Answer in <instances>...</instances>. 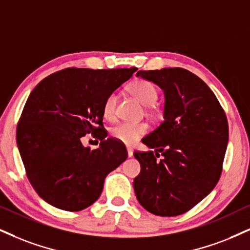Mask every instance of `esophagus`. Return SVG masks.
<instances>
[{
	"instance_id": "esophagus-1",
	"label": "esophagus",
	"mask_w": 250,
	"mask_h": 250,
	"mask_svg": "<svg viewBox=\"0 0 250 250\" xmlns=\"http://www.w3.org/2000/svg\"><path fill=\"white\" fill-rule=\"evenodd\" d=\"M127 154H128V158H132L133 156V149L131 147H127Z\"/></svg>"
}]
</instances>
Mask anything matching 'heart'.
Returning a JSON list of instances; mask_svg holds the SVG:
<instances>
[{
  "mask_svg": "<svg viewBox=\"0 0 250 250\" xmlns=\"http://www.w3.org/2000/svg\"><path fill=\"white\" fill-rule=\"evenodd\" d=\"M128 92L141 105L152 106L158 100V90L152 82L146 80H137L128 85ZM118 97L115 92L107 95L103 104V113L107 119L115 117ZM147 125L143 123H120L111 130V135L116 140L125 145H133L141 135L147 132Z\"/></svg>",
  "mask_w": 250,
  "mask_h": 250,
  "instance_id": "1",
  "label": "heart"
}]
</instances>
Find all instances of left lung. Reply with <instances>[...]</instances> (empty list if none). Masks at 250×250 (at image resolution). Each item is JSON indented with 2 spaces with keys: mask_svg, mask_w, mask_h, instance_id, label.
Returning a JSON list of instances; mask_svg holds the SVG:
<instances>
[{
  "mask_svg": "<svg viewBox=\"0 0 250 250\" xmlns=\"http://www.w3.org/2000/svg\"><path fill=\"white\" fill-rule=\"evenodd\" d=\"M137 76L162 89L165 120L141 140L155 154L134 152L141 166L134 192L150 213L174 217L198 204L219 181L227 118L213 91L189 70H139Z\"/></svg>",
  "mask_w": 250,
  "mask_h": 250,
  "instance_id": "1",
  "label": "left lung"
}]
</instances>
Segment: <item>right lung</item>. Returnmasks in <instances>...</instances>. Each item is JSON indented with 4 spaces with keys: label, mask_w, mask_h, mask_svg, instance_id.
Listing matches in <instances>:
<instances>
[{
    "label": "right lung",
    "mask_w": 250,
    "mask_h": 250,
    "mask_svg": "<svg viewBox=\"0 0 250 250\" xmlns=\"http://www.w3.org/2000/svg\"><path fill=\"white\" fill-rule=\"evenodd\" d=\"M135 68H67L40 81L17 126V147L39 197L64 211H81L101 196L107 174L127 159L126 147L106 138L103 104ZM101 140L91 151L81 138Z\"/></svg>",
    "instance_id": "obj_1"
}]
</instances>
